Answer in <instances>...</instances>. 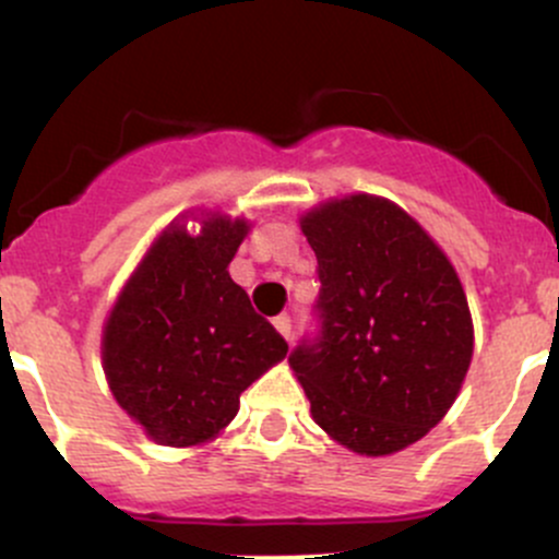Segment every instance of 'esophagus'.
<instances>
[{"label": "esophagus", "mask_w": 559, "mask_h": 559, "mask_svg": "<svg viewBox=\"0 0 559 559\" xmlns=\"http://www.w3.org/2000/svg\"><path fill=\"white\" fill-rule=\"evenodd\" d=\"M273 326L278 329V334L284 336L286 342L292 340V318H289V316H278V318H275V321H273Z\"/></svg>", "instance_id": "obj_1"}]
</instances>
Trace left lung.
<instances>
[{
    "label": "left lung",
    "mask_w": 559,
    "mask_h": 559,
    "mask_svg": "<svg viewBox=\"0 0 559 559\" xmlns=\"http://www.w3.org/2000/svg\"><path fill=\"white\" fill-rule=\"evenodd\" d=\"M318 260V334L289 366L316 425L355 453L416 443L453 406L472 360L462 281L397 204L369 193L299 219Z\"/></svg>",
    "instance_id": "left-lung-1"
}]
</instances>
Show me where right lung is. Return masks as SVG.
Returning a JSON list of instances; mask_svg holds the SVG:
<instances>
[{"label": "right lung", "mask_w": 559, "mask_h": 559, "mask_svg": "<svg viewBox=\"0 0 559 559\" xmlns=\"http://www.w3.org/2000/svg\"><path fill=\"white\" fill-rule=\"evenodd\" d=\"M247 233V219L219 212L195 236L171 223L110 310V392L156 443L186 449L217 438L241 392L289 353L228 273Z\"/></svg>", "instance_id": "add662e5"}]
</instances>
